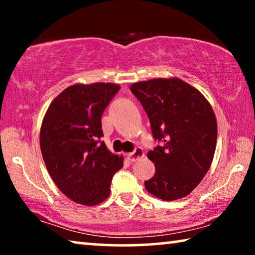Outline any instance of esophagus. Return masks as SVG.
Listing matches in <instances>:
<instances>
[{
	"label": "esophagus",
	"mask_w": 255,
	"mask_h": 255,
	"mask_svg": "<svg viewBox=\"0 0 255 255\" xmlns=\"http://www.w3.org/2000/svg\"><path fill=\"white\" fill-rule=\"evenodd\" d=\"M144 156H145L144 150H143V148H140V147H137L132 153L127 154V158L129 159V162H136L137 159H139V158L144 157Z\"/></svg>",
	"instance_id": "obj_1"
}]
</instances>
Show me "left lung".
<instances>
[{
  "label": "left lung",
  "mask_w": 255,
  "mask_h": 255,
  "mask_svg": "<svg viewBox=\"0 0 255 255\" xmlns=\"http://www.w3.org/2000/svg\"><path fill=\"white\" fill-rule=\"evenodd\" d=\"M147 114L155 139L163 141L147 153L155 174L145 188L158 199L187 197L213 163L217 120L199 90L178 77L152 79L130 85Z\"/></svg>",
  "instance_id": "8db88e82"
}]
</instances>
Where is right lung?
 I'll return each mask as SVG.
<instances>
[{
	"mask_svg": "<svg viewBox=\"0 0 255 255\" xmlns=\"http://www.w3.org/2000/svg\"><path fill=\"white\" fill-rule=\"evenodd\" d=\"M120 89L114 83H76L56 97L40 127V149L51 179L76 204L96 206L110 195L112 176L124 157L111 153L101 116Z\"/></svg>",
	"mask_w": 255,
	"mask_h": 255,
	"instance_id": "obj_1",
	"label": "right lung"
}]
</instances>
